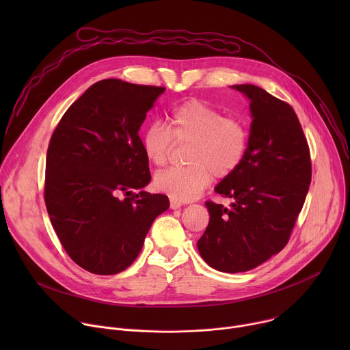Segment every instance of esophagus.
Returning <instances> with one entry per match:
<instances>
[{
  "label": "esophagus",
  "mask_w": 350,
  "mask_h": 350,
  "mask_svg": "<svg viewBox=\"0 0 350 350\" xmlns=\"http://www.w3.org/2000/svg\"><path fill=\"white\" fill-rule=\"evenodd\" d=\"M181 206H183V204L178 202V201H174V199H172V201H170V208L172 209H180Z\"/></svg>",
  "instance_id": "esophagus-1"
}]
</instances>
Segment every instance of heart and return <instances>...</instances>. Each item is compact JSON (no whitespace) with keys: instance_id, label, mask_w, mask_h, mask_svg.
Returning a JSON list of instances; mask_svg holds the SVG:
<instances>
[{"instance_id":"heart-1","label":"heart","mask_w":350,"mask_h":350,"mask_svg":"<svg viewBox=\"0 0 350 350\" xmlns=\"http://www.w3.org/2000/svg\"><path fill=\"white\" fill-rule=\"evenodd\" d=\"M174 141L188 144L185 167L159 172L154 184L174 201H192L212 180L231 176L242 163L249 144V131L242 120L224 116L217 108L188 99L176 107L167 126L152 123L141 137L145 158L155 166H165Z\"/></svg>"}]
</instances>
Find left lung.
Masks as SVG:
<instances>
[{"label": "left lung", "instance_id": "8db88e82", "mask_svg": "<svg viewBox=\"0 0 350 350\" xmlns=\"http://www.w3.org/2000/svg\"><path fill=\"white\" fill-rule=\"evenodd\" d=\"M249 99L252 123L241 166L215 191L230 208L208 201L209 224L198 251L223 273L252 270L282 251L312 181L308 139L292 107L254 84L231 85Z\"/></svg>", "mask_w": 350, "mask_h": 350}]
</instances>
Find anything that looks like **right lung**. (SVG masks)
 Listing matches in <instances>:
<instances>
[{"instance_id":"1","label":"right lung","mask_w":350,"mask_h":350,"mask_svg":"<svg viewBox=\"0 0 350 350\" xmlns=\"http://www.w3.org/2000/svg\"><path fill=\"white\" fill-rule=\"evenodd\" d=\"M165 90L96 81L69 107L49 141L46 212L66 254L92 274L126 270L169 208L163 193L133 192L151 181L138 130Z\"/></svg>"}]
</instances>
